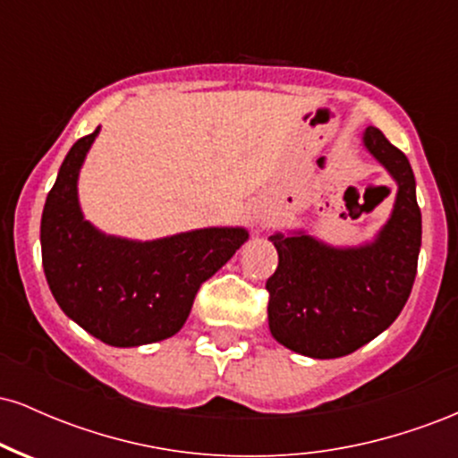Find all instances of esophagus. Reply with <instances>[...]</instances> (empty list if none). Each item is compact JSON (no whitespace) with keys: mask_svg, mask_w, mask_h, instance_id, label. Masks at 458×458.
<instances>
[{"mask_svg":"<svg viewBox=\"0 0 458 458\" xmlns=\"http://www.w3.org/2000/svg\"><path fill=\"white\" fill-rule=\"evenodd\" d=\"M254 222L259 225H265L267 222H269V213H267V211H254Z\"/></svg>","mask_w":458,"mask_h":458,"instance_id":"34e87169","label":"esophagus"}]
</instances>
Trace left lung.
<instances>
[{"label":"left lung","mask_w":458,"mask_h":458,"mask_svg":"<svg viewBox=\"0 0 458 458\" xmlns=\"http://www.w3.org/2000/svg\"><path fill=\"white\" fill-rule=\"evenodd\" d=\"M361 144L396 182L387 222L370 241L331 245L303 228L277 230V269L267 280L269 331L312 360L344 357L396 320L411 293L422 245V215L409 159L368 127Z\"/></svg>","instance_id":"left-lung-1"}]
</instances>
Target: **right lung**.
Wrapping results in <instances>:
<instances>
[{
	"mask_svg": "<svg viewBox=\"0 0 458 458\" xmlns=\"http://www.w3.org/2000/svg\"><path fill=\"white\" fill-rule=\"evenodd\" d=\"M101 127L77 140L40 219L43 269L68 318L109 346L172 338L207 282L250 239L243 225H208L161 239L105 234L79 204V172Z\"/></svg>",
	"mask_w": 458,
	"mask_h": 458,
	"instance_id": "obj_1",
	"label": "right lung"
}]
</instances>
